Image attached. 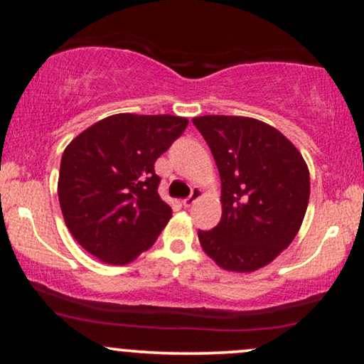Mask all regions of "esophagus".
<instances>
[{
    "label": "esophagus",
    "instance_id": "1",
    "mask_svg": "<svg viewBox=\"0 0 364 364\" xmlns=\"http://www.w3.org/2000/svg\"><path fill=\"white\" fill-rule=\"evenodd\" d=\"M202 197V191H200V188H197V187H193L192 188V193H191V197H187V198H183V200H182V203H183V207H192L193 205V203H196L197 200H198V198H200Z\"/></svg>",
    "mask_w": 364,
    "mask_h": 364
}]
</instances>
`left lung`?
<instances>
[{
    "label": "left lung",
    "instance_id": "1",
    "mask_svg": "<svg viewBox=\"0 0 364 364\" xmlns=\"http://www.w3.org/2000/svg\"><path fill=\"white\" fill-rule=\"evenodd\" d=\"M192 122L222 181V218L212 230H198V240L223 270L255 272L300 230L310 198L305 159L278 129L258 119L202 116Z\"/></svg>",
    "mask_w": 364,
    "mask_h": 364
}]
</instances>
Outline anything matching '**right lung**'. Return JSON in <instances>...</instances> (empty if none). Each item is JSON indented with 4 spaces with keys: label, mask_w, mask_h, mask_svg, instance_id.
Returning <instances> with one entry per match:
<instances>
[{
    "label": "right lung",
    "mask_w": 364,
    "mask_h": 364,
    "mask_svg": "<svg viewBox=\"0 0 364 364\" xmlns=\"http://www.w3.org/2000/svg\"><path fill=\"white\" fill-rule=\"evenodd\" d=\"M186 117L114 114L64 149L58 196L64 222L84 250L126 265L149 250L172 217L154 164L186 131Z\"/></svg>",
    "instance_id": "obj_1"
}]
</instances>
